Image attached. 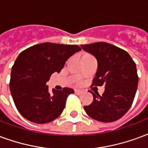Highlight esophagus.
Wrapping results in <instances>:
<instances>
[{
	"label": "esophagus",
	"mask_w": 148,
	"mask_h": 148,
	"mask_svg": "<svg viewBox=\"0 0 148 148\" xmlns=\"http://www.w3.org/2000/svg\"><path fill=\"white\" fill-rule=\"evenodd\" d=\"M74 92L77 95H80V94L82 93V91L80 90V89H74Z\"/></svg>",
	"instance_id": "esophagus-1"
}]
</instances>
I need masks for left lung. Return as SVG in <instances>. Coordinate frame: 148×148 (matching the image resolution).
I'll list each match as a JSON object with an SVG mask.
<instances>
[{
	"instance_id": "obj_1",
	"label": "left lung",
	"mask_w": 148,
	"mask_h": 148,
	"mask_svg": "<svg viewBox=\"0 0 148 148\" xmlns=\"http://www.w3.org/2000/svg\"><path fill=\"white\" fill-rule=\"evenodd\" d=\"M81 46L98 62L92 86L105 87L102 96L90 91L93 100L84 107L85 112L96 121H117L129 110L135 97L139 79L135 62L126 51L107 42Z\"/></svg>"
}]
</instances>
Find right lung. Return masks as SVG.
I'll list each match as a JSON object with an SVG mask.
<instances>
[{"mask_svg":"<svg viewBox=\"0 0 148 148\" xmlns=\"http://www.w3.org/2000/svg\"><path fill=\"white\" fill-rule=\"evenodd\" d=\"M77 45L46 42L35 45L18 55L12 67L9 87L13 101L21 115L45 124L62 114L66 99L74 90L63 88L49 92L46 85L53 73H60L65 62L81 51Z\"/></svg>","mask_w":148,"mask_h":148,"instance_id":"1","label":"right lung"}]
</instances>
